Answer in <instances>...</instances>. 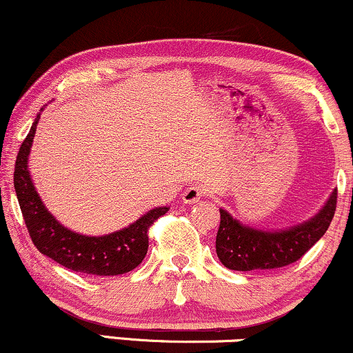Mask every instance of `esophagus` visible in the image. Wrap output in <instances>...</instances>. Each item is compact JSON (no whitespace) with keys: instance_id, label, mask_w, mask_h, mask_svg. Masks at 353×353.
Returning a JSON list of instances; mask_svg holds the SVG:
<instances>
[{"instance_id":"esophagus-1","label":"esophagus","mask_w":353,"mask_h":353,"mask_svg":"<svg viewBox=\"0 0 353 353\" xmlns=\"http://www.w3.org/2000/svg\"><path fill=\"white\" fill-rule=\"evenodd\" d=\"M203 194H204L203 188H199V186L193 185V186H190V188H186L183 191V194H181V199H183L185 204H194L203 198Z\"/></svg>"}]
</instances>
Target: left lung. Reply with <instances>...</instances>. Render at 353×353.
<instances>
[{"label": "left lung", "instance_id": "1", "mask_svg": "<svg viewBox=\"0 0 353 353\" xmlns=\"http://www.w3.org/2000/svg\"><path fill=\"white\" fill-rule=\"evenodd\" d=\"M337 190L324 206L304 223L286 229H256L241 223L221 208L216 254L221 263L236 272L272 270L296 262L324 236L336 212Z\"/></svg>", "mask_w": 353, "mask_h": 353}]
</instances>
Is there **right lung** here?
<instances>
[{
  "label": "right lung",
  "instance_id": "1",
  "mask_svg": "<svg viewBox=\"0 0 353 353\" xmlns=\"http://www.w3.org/2000/svg\"><path fill=\"white\" fill-rule=\"evenodd\" d=\"M41 112L21 145L14 167L16 196L34 245L41 254L73 272L98 276H114L130 272L147 255V229L170 208H154L128 228L104 236H85L60 224L39 196L28 167Z\"/></svg>",
  "mask_w": 353,
  "mask_h": 353
}]
</instances>
